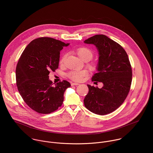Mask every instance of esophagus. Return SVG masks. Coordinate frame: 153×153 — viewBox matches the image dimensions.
Masks as SVG:
<instances>
[{
	"label": "esophagus",
	"mask_w": 153,
	"mask_h": 153,
	"mask_svg": "<svg viewBox=\"0 0 153 153\" xmlns=\"http://www.w3.org/2000/svg\"><path fill=\"white\" fill-rule=\"evenodd\" d=\"M79 85V83H74V82L71 83V86H74V85Z\"/></svg>",
	"instance_id": "esophagus-1"
}]
</instances>
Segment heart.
Segmentation results:
<instances>
[{"mask_svg":"<svg viewBox=\"0 0 153 153\" xmlns=\"http://www.w3.org/2000/svg\"><path fill=\"white\" fill-rule=\"evenodd\" d=\"M76 53L79 56V57L83 60V61L88 62L93 57V51L89 48L86 47H80L79 48L76 50ZM66 57V55H65L60 60V63L62 64L64 62V60ZM90 68H93V65L90 64L88 65ZM88 74V72L86 70H72L67 73V76L70 79L76 81L80 82L83 80L85 77H86Z\"/></svg>","mask_w":153,"mask_h":153,"instance_id":"1","label":"heart"}]
</instances>
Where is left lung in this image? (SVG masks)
Returning a JSON list of instances; mask_svg holds the SVG:
<instances>
[{"instance_id":"left-lung-1","label":"left lung","mask_w":153,"mask_h":153,"mask_svg":"<svg viewBox=\"0 0 153 153\" xmlns=\"http://www.w3.org/2000/svg\"><path fill=\"white\" fill-rule=\"evenodd\" d=\"M84 42L98 50L97 73L91 80L103 84L102 88L87 85L89 91L83 100L85 106L99 115L111 113L123 103L131 85L132 68L128 54L119 43L103 34L95 35Z\"/></svg>"}]
</instances>
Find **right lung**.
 <instances>
[{"mask_svg":"<svg viewBox=\"0 0 153 153\" xmlns=\"http://www.w3.org/2000/svg\"><path fill=\"white\" fill-rule=\"evenodd\" d=\"M69 43L43 37L32 40L18 61L16 85L20 96L32 110L50 114L62 106L63 94L71 84L67 80L53 85L49 79L50 71L59 67L60 51Z\"/></svg>","mask_w":153,"mask_h":153,"instance_id":"right-lung-1","label":"right lung"}]
</instances>
